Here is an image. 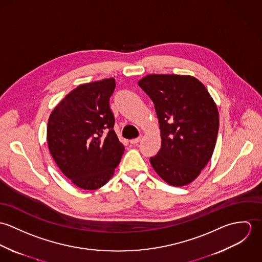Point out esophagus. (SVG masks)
<instances>
[{
  "mask_svg": "<svg viewBox=\"0 0 262 262\" xmlns=\"http://www.w3.org/2000/svg\"><path fill=\"white\" fill-rule=\"evenodd\" d=\"M141 140V136H139L138 138H135V139H132V140H130V143L131 144H137L139 141Z\"/></svg>",
  "mask_w": 262,
  "mask_h": 262,
  "instance_id": "1",
  "label": "esophagus"
}]
</instances>
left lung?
I'll return each mask as SVG.
<instances>
[{"instance_id":"obj_1","label":"left lung","mask_w":262,"mask_h":262,"mask_svg":"<svg viewBox=\"0 0 262 262\" xmlns=\"http://www.w3.org/2000/svg\"><path fill=\"white\" fill-rule=\"evenodd\" d=\"M138 84L152 100L159 122L161 148L150 163L168 185H188L213 155L219 130L217 106L191 75H148Z\"/></svg>"}]
</instances>
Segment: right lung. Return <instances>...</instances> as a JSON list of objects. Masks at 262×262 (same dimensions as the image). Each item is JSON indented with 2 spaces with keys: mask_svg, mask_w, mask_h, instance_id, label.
Here are the masks:
<instances>
[{
  "mask_svg": "<svg viewBox=\"0 0 262 262\" xmlns=\"http://www.w3.org/2000/svg\"><path fill=\"white\" fill-rule=\"evenodd\" d=\"M115 79L79 84L54 108L47 143L61 172L76 187L97 189L112 178L125 147L114 131L109 100Z\"/></svg>",
  "mask_w": 262,
  "mask_h": 262,
  "instance_id": "obj_1",
  "label": "right lung"
}]
</instances>
